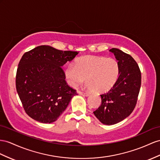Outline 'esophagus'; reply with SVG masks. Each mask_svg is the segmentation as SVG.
Instances as JSON below:
<instances>
[{"mask_svg": "<svg viewBox=\"0 0 160 160\" xmlns=\"http://www.w3.org/2000/svg\"><path fill=\"white\" fill-rule=\"evenodd\" d=\"M78 93L80 94V95H84V96H88L90 95V94L88 93V92H81V91H79Z\"/></svg>", "mask_w": 160, "mask_h": 160, "instance_id": "34e87169", "label": "esophagus"}]
</instances>
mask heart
<instances>
[{"instance_id":"1","label":"heart","mask_w":160,"mask_h":160,"mask_svg":"<svg viewBox=\"0 0 160 160\" xmlns=\"http://www.w3.org/2000/svg\"><path fill=\"white\" fill-rule=\"evenodd\" d=\"M68 83L72 87L82 84L87 78V87L97 92L108 91L116 83L119 66L112 58L88 56L71 63L65 69Z\"/></svg>"}]
</instances>
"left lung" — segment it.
Segmentation results:
<instances>
[{"mask_svg":"<svg viewBox=\"0 0 160 160\" xmlns=\"http://www.w3.org/2000/svg\"><path fill=\"white\" fill-rule=\"evenodd\" d=\"M119 66V77L112 88L101 95V103L93 113L101 123L112 125L124 120L137 105L141 84V73L131 55L112 48Z\"/></svg>","mask_w":160,"mask_h":160,"instance_id":"obj_1","label":"left lung"}]
</instances>
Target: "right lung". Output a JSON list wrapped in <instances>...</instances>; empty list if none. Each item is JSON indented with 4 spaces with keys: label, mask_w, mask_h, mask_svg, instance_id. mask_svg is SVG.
Segmentation results:
<instances>
[{
    "label": "right lung",
    "mask_w": 160,
    "mask_h": 160,
    "mask_svg": "<svg viewBox=\"0 0 160 160\" xmlns=\"http://www.w3.org/2000/svg\"><path fill=\"white\" fill-rule=\"evenodd\" d=\"M78 54L47 45L25 52L16 73L17 92L26 113L41 123L58 119L77 95L65 81L62 67Z\"/></svg>",
    "instance_id": "right-lung-1"
}]
</instances>
